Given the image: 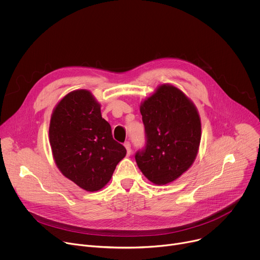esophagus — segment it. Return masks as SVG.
Here are the masks:
<instances>
[{
	"mask_svg": "<svg viewBox=\"0 0 260 260\" xmlns=\"http://www.w3.org/2000/svg\"><path fill=\"white\" fill-rule=\"evenodd\" d=\"M124 147H125V149H126V151H127V155L129 156V155H131V152H132L131 143H129V142H125V143H124Z\"/></svg>",
	"mask_w": 260,
	"mask_h": 260,
	"instance_id": "34e87169",
	"label": "esophagus"
}]
</instances>
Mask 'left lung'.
Instances as JSON below:
<instances>
[{"instance_id":"8db88e82","label":"left lung","mask_w":260,"mask_h":260,"mask_svg":"<svg viewBox=\"0 0 260 260\" xmlns=\"http://www.w3.org/2000/svg\"><path fill=\"white\" fill-rule=\"evenodd\" d=\"M146 145L135 158L144 176L157 185L179 178L193 164L202 125L193 103L180 89L160 85L140 106Z\"/></svg>"}]
</instances>
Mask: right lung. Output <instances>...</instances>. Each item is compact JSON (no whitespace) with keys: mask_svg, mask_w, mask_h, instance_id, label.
I'll use <instances>...</instances> for the list:
<instances>
[{"mask_svg":"<svg viewBox=\"0 0 260 260\" xmlns=\"http://www.w3.org/2000/svg\"><path fill=\"white\" fill-rule=\"evenodd\" d=\"M49 142L61 174L86 191H98L110 181L126 149L112 137L90 91L74 90L54 108Z\"/></svg>","mask_w":260,"mask_h":260,"instance_id":"1","label":"right lung"}]
</instances>
